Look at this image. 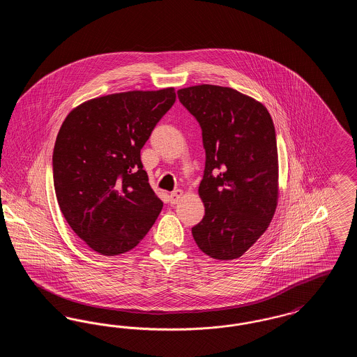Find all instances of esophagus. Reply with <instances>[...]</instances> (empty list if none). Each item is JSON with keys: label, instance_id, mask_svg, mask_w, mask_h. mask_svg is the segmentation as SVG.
I'll return each mask as SVG.
<instances>
[{"label": "esophagus", "instance_id": "1", "mask_svg": "<svg viewBox=\"0 0 357 357\" xmlns=\"http://www.w3.org/2000/svg\"><path fill=\"white\" fill-rule=\"evenodd\" d=\"M182 197H183V191H182V190H175V191H172L170 194L171 204H178Z\"/></svg>", "mask_w": 357, "mask_h": 357}]
</instances>
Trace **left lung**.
I'll return each instance as SVG.
<instances>
[{
	"mask_svg": "<svg viewBox=\"0 0 357 357\" xmlns=\"http://www.w3.org/2000/svg\"><path fill=\"white\" fill-rule=\"evenodd\" d=\"M178 98L202 128L204 217L191 231L204 255L230 261L269 227L278 204L275 130L266 107L237 89L201 84Z\"/></svg>",
	"mask_w": 357,
	"mask_h": 357,
	"instance_id": "obj_1",
	"label": "left lung"
}]
</instances>
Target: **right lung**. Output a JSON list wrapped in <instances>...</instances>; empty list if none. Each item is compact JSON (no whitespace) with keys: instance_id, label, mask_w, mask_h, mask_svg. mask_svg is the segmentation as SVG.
Wrapping results in <instances>:
<instances>
[{"instance_id":"1","label":"right lung","mask_w":357,"mask_h":357,"mask_svg":"<svg viewBox=\"0 0 357 357\" xmlns=\"http://www.w3.org/2000/svg\"><path fill=\"white\" fill-rule=\"evenodd\" d=\"M175 99L172 86L112 93L82 102L63 121L53 150L56 198L96 253L134 249L162 211L140 150Z\"/></svg>"}]
</instances>
